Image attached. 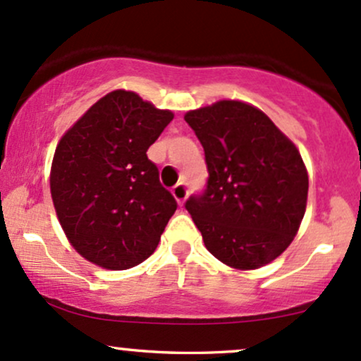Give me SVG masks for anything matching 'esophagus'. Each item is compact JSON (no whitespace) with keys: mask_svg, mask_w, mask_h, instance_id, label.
Segmentation results:
<instances>
[{"mask_svg":"<svg viewBox=\"0 0 361 361\" xmlns=\"http://www.w3.org/2000/svg\"><path fill=\"white\" fill-rule=\"evenodd\" d=\"M171 193H173V197L176 198L178 204L183 205V202L186 200V197H188V186H186L185 183H178L176 186H173Z\"/></svg>","mask_w":361,"mask_h":361,"instance_id":"1","label":"esophagus"}]
</instances>
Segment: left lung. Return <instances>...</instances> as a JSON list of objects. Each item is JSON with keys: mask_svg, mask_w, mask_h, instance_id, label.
<instances>
[{"mask_svg": "<svg viewBox=\"0 0 361 361\" xmlns=\"http://www.w3.org/2000/svg\"><path fill=\"white\" fill-rule=\"evenodd\" d=\"M205 151L207 188L186 200L205 247L227 267L256 270L295 238L309 176L299 149L263 111L222 100L185 115Z\"/></svg>", "mask_w": 361, "mask_h": 361, "instance_id": "1", "label": "left lung"}]
</instances>
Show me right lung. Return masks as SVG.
<instances>
[{"mask_svg":"<svg viewBox=\"0 0 361 361\" xmlns=\"http://www.w3.org/2000/svg\"><path fill=\"white\" fill-rule=\"evenodd\" d=\"M175 115L134 91L105 94L62 135L51 195L69 243L106 270H127L154 252L176 210L147 157Z\"/></svg>","mask_w":361,"mask_h":361,"instance_id":"1","label":"right lung"}]
</instances>
